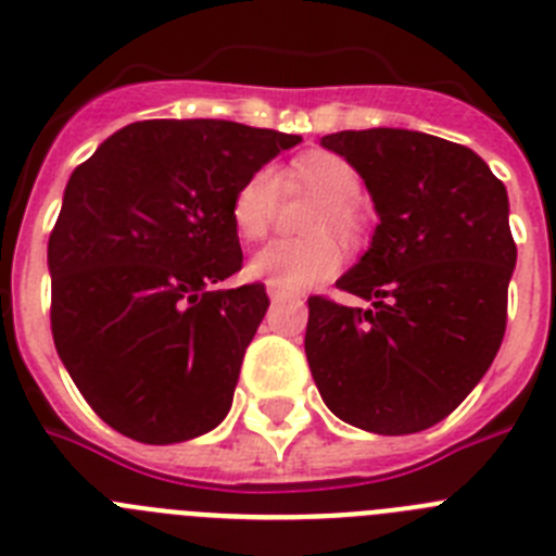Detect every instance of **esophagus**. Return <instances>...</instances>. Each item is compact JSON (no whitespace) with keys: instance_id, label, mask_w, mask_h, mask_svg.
I'll return each mask as SVG.
<instances>
[{"instance_id":"34e87169","label":"esophagus","mask_w":556,"mask_h":556,"mask_svg":"<svg viewBox=\"0 0 556 556\" xmlns=\"http://www.w3.org/2000/svg\"><path fill=\"white\" fill-rule=\"evenodd\" d=\"M267 294H269V301H273V303L294 301V298H298V294L287 292V289H281V287H273V283H267Z\"/></svg>"}]
</instances>
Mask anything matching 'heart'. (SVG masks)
<instances>
[{"instance_id":"heart-1","label":"heart","mask_w":556,"mask_h":556,"mask_svg":"<svg viewBox=\"0 0 556 556\" xmlns=\"http://www.w3.org/2000/svg\"><path fill=\"white\" fill-rule=\"evenodd\" d=\"M287 180L323 198L312 217V230H317V236L267 244L250 258L248 273L258 281L298 292V289L328 281L342 267V248L331 233H320V230L333 228L339 233H351L356 228L353 203L362 191V180H358V172L342 155L326 150H312L301 159H294L287 172ZM273 169L253 172L230 200V219H233L236 233L242 236L244 242L262 239L269 228V219H273Z\"/></svg>"}]
</instances>
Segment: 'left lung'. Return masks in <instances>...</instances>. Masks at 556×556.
Listing matches in <instances>:
<instances>
[{
  "label": "left lung",
  "mask_w": 556,
  "mask_h": 556,
  "mask_svg": "<svg viewBox=\"0 0 556 556\" xmlns=\"http://www.w3.org/2000/svg\"><path fill=\"white\" fill-rule=\"evenodd\" d=\"M320 144L365 180L378 225L337 281L370 306L308 298L314 384L356 429H431L479 384L504 339L518 258L507 189L470 147L420 130H342Z\"/></svg>",
  "instance_id": "left-lung-1"
}]
</instances>
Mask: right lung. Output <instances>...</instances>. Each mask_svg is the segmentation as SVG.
<instances>
[{"label": "right lung", "instance_id": "1", "mask_svg": "<svg viewBox=\"0 0 556 556\" xmlns=\"http://www.w3.org/2000/svg\"><path fill=\"white\" fill-rule=\"evenodd\" d=\"M301 136L223 119L132 122L63 191L49 236L52 337L91 409L147 445L217 429L269 298L211 292L242 267L236 189Z\"/></svg>", "mask_w": 556, "mask_h": 556}]
</instances>
